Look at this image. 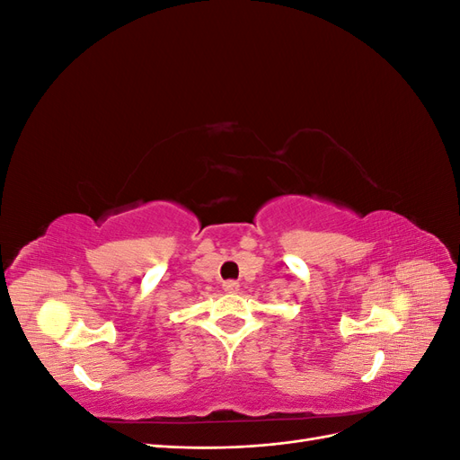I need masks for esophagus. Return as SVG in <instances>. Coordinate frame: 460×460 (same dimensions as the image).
Listing matches in <instances>:
<instances>
[{"instance_id": "1", "label": "esophagus", "mask_w": 460, "mask_h": 460, "mask_svg": "<svg viewBox=\"0 0 460 460\" xmlns=\"http://www.w3.org/2000/svg\"><path fill=\"white\" fill-rule=\"evenodd\" d=\"M222 288H225L226 294H235V291L240 289V284L235 282V280H226L225 284H222Z\"/></svg>"}]
</instances>
